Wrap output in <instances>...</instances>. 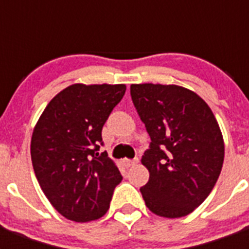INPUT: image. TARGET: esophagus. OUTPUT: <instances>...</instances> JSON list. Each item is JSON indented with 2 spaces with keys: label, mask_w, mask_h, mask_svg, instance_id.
Listing matches in <instances>:
<instances>
[{
  "label": "esophagus",
  "mask_w": 249,
  "mask_h": 249,
  "mask_svg": "<svg viewBox=\"0 0 249 249\" xmlns=\"http://www.w3.org/2000/svg\"><path fill=\"white\" fill-rule=\"evenodd\" d=\"M137 163H138V159H133V160L124 159V160H123V164H124V165L126 166V168H130V166L136 165Z\"/></svg>",
  "instance_id": "esophagus-1"
}]
</instances>
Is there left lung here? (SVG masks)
Wrapping results in <instances>:
<instances>
[{"instance_id": "left-lung-1", "label": "left lung", "mask_w": 249, "mask_h": 249, "mask_svg": "<svg viewBox=\"0 0 249 249\" xmlns=\"http://www.w3.org/2000/svg\"><path fill=\"white\" fill-rule=\"evenodd\" d=\"M130 95L151 138L141 163L150 178L141 193L152 213L187 216L216 185L225 156L224 137L209 106L178 85L132 84Z\"/></svg>"}]
</instances>
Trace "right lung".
Instances as JSON below:
<instances>
[{
	"label": "right lung",
	"instance_id": "1",
	"mask_svg": "<svg viewBox=\"0 0 249 249\" xmlns=\"http://www.w3.org/2000/svg\"><path fill=\"white\" fill-rule=\"evenodd\" d=\"M125 90L124 84L70 85L49 102L35 125V174L45 196L67 220L105 216L123 179L113 160L98 150L102 128Z\"/></svg>",
	"mask_w": 249,
	"mask_h": 249
}]
</instances>
